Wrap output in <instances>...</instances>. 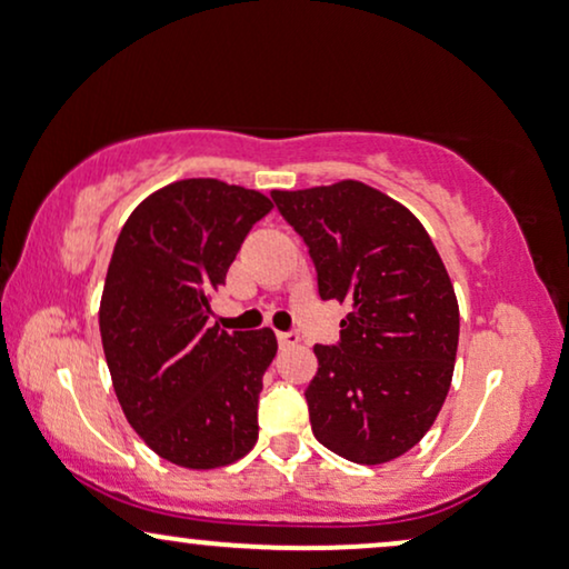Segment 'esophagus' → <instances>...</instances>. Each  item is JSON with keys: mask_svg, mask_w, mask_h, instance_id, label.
Listing matches in <instances>:
<instances>
[{"mask_svg": "<svg viewBox=\"0 0 569 569\" xmlns=\"http://www.w3.org/2000/svg\"><path fill=\"white\" fill-rule=\"evenodd\" d=\"M277 342H279V348H292V345L300 342V337L295 335V331H279Z\"/></svg>", "mask_w": 569, "mask_h": 569, "instance_id": "1", "label": "esophagus"}]
</instances>
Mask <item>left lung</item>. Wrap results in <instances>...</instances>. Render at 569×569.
Wrapping results in <instances>:
<instances>
[{
  "label": "left lung",
  "mask_w": 569,
  "mask_h": 569,
  "mask_svg": "<svg viewBox=\"0 0 569 569\" xmlns=\"http://www.w3.org/2000/svg\"><path fill=\"white\" fill-rule=\"evenodd\" d=\"M271 198L308 246L321 300L350 306L339 342L313 348V437L350 462L395 460L426 437L452 383L460 311L445 263L423 224L363 182Z\"/></svg>",
  "instance_id": "left-lung-1"
}]
</instances>
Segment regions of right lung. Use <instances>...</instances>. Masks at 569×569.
<instances>
[{
    "label": "right lung",
    "instance_id": "add662e5",
    "mask_svg": "<svg viewBox=\"0 0 569 569\" xmlns=\"http://www.w3.org/2000/svg\"><path fill=\"white\" fill-rule=\"evenodd\" d=\"M271 209L258 190L198 177L146 198L117 238L99 308L107 366L128 423L180 468H221L258 439L274 331L230 335L209 319L211 295Z\"/></svg>",
    "mask_w": 569,
    "mask_h": 569
}]
</instances>
